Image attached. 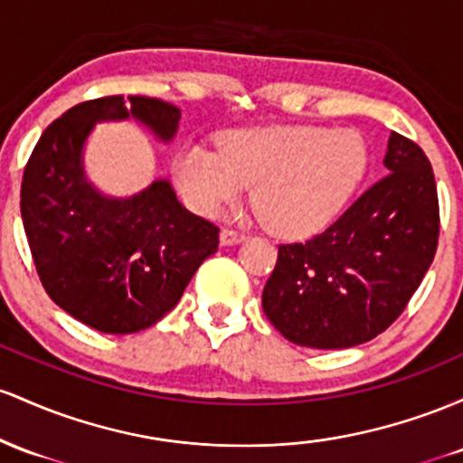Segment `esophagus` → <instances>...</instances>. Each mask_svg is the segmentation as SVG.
Listing matches in <instances>:
<instances>
[{
  "mask_svg": "<svg viewBox=\"0 0 463 463\" xmlns=\"http://www.w3.org/2000/svg\"><path fill=\"white\" fill-rule=\"evenodd\" d=\"M245 233L242 232H236V230H222L221 232V245L222 247H232V245H238V242L245 241Z\"/></svg>",
  "mask_w": 463,
  "mask_h": 463,
  "instance_id": "esophagus-1",
  "label": "esophagus"
}]
</instances>
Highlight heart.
Listing matches in <instances>:
<instances>
[{"mask_svg":"<svg viewBox=\"0 0 463 463\" xmlns=\"http://www.w3.org/2000/svg\"><path fill=\"white\" fill-rule=\"evenodd\" d=\"M367 146L347 128L258 127L225 133L216 150L188 144L175 157L181 196L214 218L245 188L267 230L299 241L321 232L365 175Z\"/></svg>","mask_w":463,"mask_h":463,"instance_id":"b5f03b06","label":"heart"}]
</instances>
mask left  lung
I'll use <instances>...</instances> for the list:
<instances>
[{
	"instance_id": "1",
	"label": "left lung",
	"mask_w": 463,
	"mask_h": 463,
	"mask_svg": "<svg viewBox=\"0 0 463 463\" xmlns=\"http://www.w3.org/2000/svg\"><path fill=\"white\" fill-rule=\"evenodd\" d=\"M383 164L387 175L328 230L278 249L262 308L293 344L339 350L373 339L433 262L439 205L427 155L392 131Z\"/></svg>"
}]
</instances>
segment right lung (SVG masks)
<instances>
[{"instance_id": "obj_1", "label": "right lung", "mask_w": 463, "mask_h": 463, "mask_svg": "<svg viewBox=\"0 0 463 463\" xmlns=\"http://www.w3.org/2000/svg\"><path fill=\"white\" fill-rule=\"evenodd\" d=\"M128 118L170 142L181 111L144 96L80 102L45 128L22 184L24 230L45 293L107 335L157 324L218 249V227L185 210L168 179L127 199L87 179L82 150L93 127Z\"/></svg>"}]
</instances>
